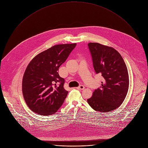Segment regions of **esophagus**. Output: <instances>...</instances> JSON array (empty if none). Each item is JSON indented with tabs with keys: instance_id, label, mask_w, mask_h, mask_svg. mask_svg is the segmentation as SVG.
<instances>
[{
	"instance_id": "1",
	"label": "esophagus",
	"mask_w": 148,
	"mask_h": 148,
	"mask_svg": "<svg viewBox=\"0 0 148 148\" xmlns=\"http://www.w3.org/2000/svg\"><path fill=\"white\" fill-rule=\"evenodd\" d=\"M77 90H84V88H85V87H84V86H82V85H80L79 87H78L77 88Z\"/></svg>"
}]
</instances>
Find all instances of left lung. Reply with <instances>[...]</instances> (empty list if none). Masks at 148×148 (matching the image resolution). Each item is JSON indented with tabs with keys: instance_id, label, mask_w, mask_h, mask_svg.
Wrapping results in <instances>:
<instances>
[{
	"instance_id": "obj_1",
	"label": "left lung",
	"mask_w": 148,
	"mask_h": 148,
	"mask_svg": "<svg viewBox=\"0 0 148 148\" xmlns=\"http://www.w3.org/2000/svg\"><path fill=\"white\" fill-rule=\"evenodd\" d=\"M96 74L103 78L101 87L87 99L95 111L107 112L118 108L129 88L128 70L121 54L114 48L97 43L88 44Z\"/></svg>"
}]
</instances>
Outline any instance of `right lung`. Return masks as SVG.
<instances>
[{"label": "right lung", "instance_id": "1", "mask_svg": "<svg viewBox=\"0 0 148 148\" xmlns=\"http://www.w3.org/2000/svg\"><path fill=\"white\" fill-rule=\"evenodd\" d=\"M77 44L58 45L40 53L30 62L22 81V92L29 108L41 115L55 114L61 107L69 91L58 69Z\"/></svg>", "mask_w": 148, "mask_h": 148}]
</instances>
